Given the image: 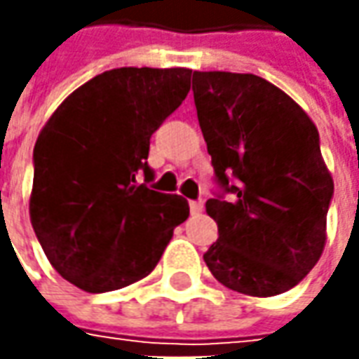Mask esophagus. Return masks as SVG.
<instances>
[{"instance_id": "esophagus-1", "label": "esophagus", "mask_w": 359, "mask_h": 359, "mask_svg": "<svg viewBox=\"0 0 359 359\" xmlns=\"http://www.w3.org/2000/svg\"><path fill=\"white\" fill-rule=\"evenodd\" d=\"M203 210V203L201 201H189V212L194 215H198Z\"/></svg>"}]
</instances>
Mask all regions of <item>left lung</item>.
I'll list each match as a JSON object with an SVG mask.
<instances>
[{"label": "left lung", "instance_id": "obj_1", "mask_svg": "<svg viewBox=\"0 0 359 359\" xmlns=\"http://www.w3.org/2000/svg\"><path fill=\"white\" fill-rule=\"evenodd\" d=\"M194 102L215 177L231 194L205 201L219 238L203 262L233 292L283 294L310 273L327 238L334 180L318 128L254 74L194 72Z\"/></svg>", "mask_w": 359, "mask_h": 359}]
</instances>
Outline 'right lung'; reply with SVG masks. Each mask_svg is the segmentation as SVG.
Masks as SVG:
<instances>
[{"label":"right lung","instance_id":"obj_1","mask_svg":"<svg viewBox=\"0 0 359 359\" xmlns=\"http://www.w3.org/2000/svg\"><path fill=\"white\" fill-rule=\"evenodd\" d=\"M187 67H119L90 79L51 114L34 147L29 217L63 280L104 294L144 280L189 215L154 177L149 137L189 91Z\"/></svg>","mask_w":359,"mask_h":359}]
</instances>
